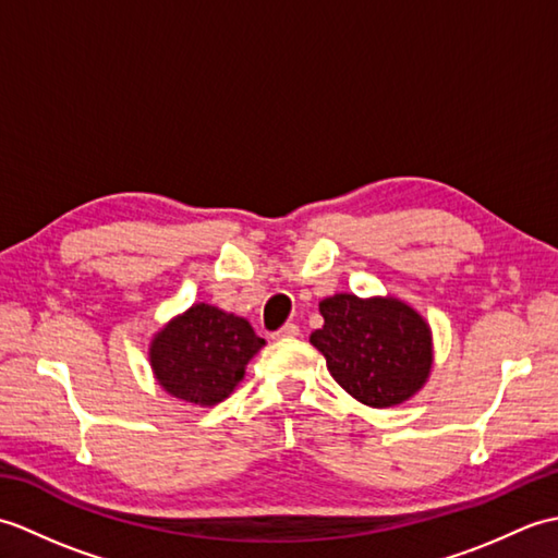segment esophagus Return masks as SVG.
I'll return each mask as SVG.
<instances>
[{
    "mask_svg": "<svg viewBox=\"0 0 558 558\" xmlns=\"http://www.w3.org/2000/svg\"><path fill=\"white\" fill-rule=\"evenodd\" d=\"M300 336V326L298 324H286L282 326L280 330H276V333H272V338H298Z\"/></svg>",
    "mask_w": 558,
    "mask_h": 558,
    "instance_id": "1",
    "label": "esophagus"
}]
</instances>
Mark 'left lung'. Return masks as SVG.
Returning <instances> with one entry per match:
<instances>
[{
  "instance_id": "1",
  "label": "left lung",
  "mask_w": 558,
  "mask_h": 558,
  "mask_svg": "<svg viewBox=\"0 0 558 558\" xmlns=\"http://www.w3.org/2000/svg\"><path fill=\"white\" fill-rule=\"evenodd\" d=\"M324 326L310 342L324 354L330 376L369 408L410 400L432 372V328L396 298L333 294L318 304Z\"/></svg>"
}]
</instances>
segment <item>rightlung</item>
I'll return each instance as SVG.
<instances>
[{"label": "right lung", "mask_w": 558, "mask_h": 558, "mask_svg": "<svg viewBox=\"0 0 558 558\" xmlns=\"http://www.w3.org/2000/svg\"><path fill=\"white\" fill-rule=\"evenodd\" d=\"M264 345L246 318L198 302L153 336L148 357L170 396L210 408L232 393Z\"/></svg>", "instance_id": "add662e5"}]
</instances>
